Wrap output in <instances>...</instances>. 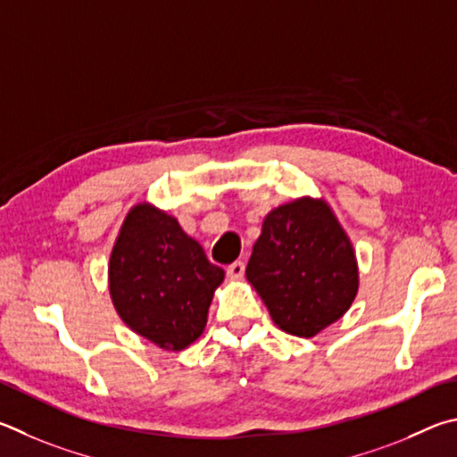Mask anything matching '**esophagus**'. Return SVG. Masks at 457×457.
I'll use <instances>...</instances> for the list:
<instances>
[{"mask_svg":"<svg viewBox=\"0 0 457 457\" xmlns=\"http://www.w3.org/2000/svg\"><path fill=\"white\" fill-rule=\"evenodd\" d=\"M227 275L230 278H243V275H245V262L243 261H237V262H233V265H228L227 267Z\"/></svg>","mask_w":457,"mask_h":457,"instance_id":"obj_1","label":"esophagus"}]
</instances>
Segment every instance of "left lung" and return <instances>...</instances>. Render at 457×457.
<instances>
[{
  "instance_id": "8db88e82",
  "label": "left lung",
  "mask_w": 457,
  "mask_h": 457,
  "mask_svg": "<svg viewBox=\"0 0 457 457\" xmlns=\"http://www.w3.org/2000/svg\"><path fill=\"white\" fill-rule=\"evenodd\" d=\"M246 278L278 329L305 339L345 315L359 289L353 245L331 206L311 196L265 216Z\"/></svg>"
}]
</instances>
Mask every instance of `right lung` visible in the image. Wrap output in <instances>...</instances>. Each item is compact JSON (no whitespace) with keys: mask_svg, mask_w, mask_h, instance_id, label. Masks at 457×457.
Listing matches in <instances>:
<instances>
[{"mask_svg":"<svg viewBox=\"0 0 457 457\" xmlns=\"http://www.w3.org/2000/svg\"><path fill=\"white\" fill-rule=\"evenodd\" d=\"M224 270L206 259L179 220L140 203L120 227L108 262V287L120 319L166 351L195 343L206 327Z\"/></svg>","mask_w":457,"mask_h":457,"instance_id":"add662e5","label":"right lung"}]
</instances>
